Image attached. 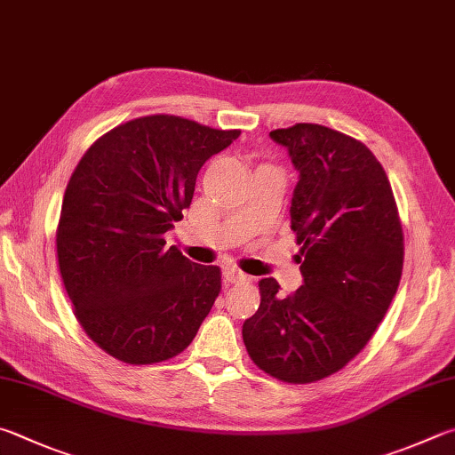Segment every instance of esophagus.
Returning a JSON list of instances; mask_svg holds the SVG:
<instances>
[{
	"label": "esophagus",
	"mask_w": 455,
	"mask_h": 455,
	"mask_svg": "<svg viewBox=\"0 0 455 455\" xmlns=\"http://www.w3.org/2000/svg\"><path fill=\"white\" fill-rule=\"evenodd\" d=\"M222 276H225L228 283H243V280H246L249 276L244 275V272H241L235 267H225L222 268Z\"/></svg>",
	"instance_id": "esophagus-1"
}]
</instances>
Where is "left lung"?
<instances>
[{"label":"left lung","instance_id":"left-lung-1","mask_svg":"<svg viewBox=\"0 0 455 455\" xmlns=\"http://www.w3.org/2000/svg\"><path fill=\"white\" fill-rule=\"evenodd\" d=\"M270 139L299 171L291 228L302 286L280 296L276 280L262 278L243 340L267 374L308 384L344 368L376 332L398 291L403 236L390 180L364 143L312 123Z\"/></svg>","mask_w":455,"mask_h":455}]
</instances>
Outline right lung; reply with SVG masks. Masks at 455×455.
I'll return each mask as SVG.
<instances>
[{
    "label": "right lung",
    "instance_id": "add662e5",
    "mask_svg": "<svg viewBox=\"0 0 455 455\" xmlns=\"http://www.w3.org/2000/svg\"><path fill=\"white\" fill-rule=\"evenodd\" d=\"M241 131L151 115L115 127L65 188L57 259L76 316L127 364L183 352L220 292L219 267L188 260L164 233L191 206L196 175Z\"/></svg>",
    "mask_w": 455,
    "mask_h": 455
}]
</instances>
